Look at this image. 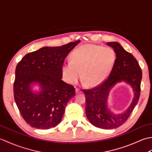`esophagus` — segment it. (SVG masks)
<instances>
[{"label":"esophagus","instance_id":"34e87169","mask_svg":"<svg viewBox=\"0 0 152 152\" xmlns=\"http://www.w3.org/2000/svg\"><path fill=\"white\" fill-rule=\"evenodd\" d=\"M82 93V90L79 89V88H76V94H78V93Z\"/></svg>","mask_w":152,"mask_h":152}]
</instances>
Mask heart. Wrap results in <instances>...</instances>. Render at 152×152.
<instances>
[{"instance_id":"b5f03b06","label":"heart","mask_w":152,"mask_h":152,"mask_svg":"<svg viewBox=\"0 0 152 152\" xmlns=\"http://www.w3.org/2000/svg\"><path fill=\"white\" fill-rule=\"evenodd\" d=\"M115 52L110 48L88 44L77 48L71 54L72 61L63 63L65 81L73 84L81 75L88 85L96 86L108 76L115 61Z\"/></svg>"}]
</instances>
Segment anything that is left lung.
<instances>
[{
    "instance_id": "obj_1",
    "label": "left lung",
    "mask_w": 152,
    "mask_h": 152,
    "mask_svg": "<svg viewBox=\"0 0 152 152\" xmlns=\"http://www.w3.org/2000/svg\"><path fill=\"white\" fill-rule=\"evenodd\" d=\"M106 44L114 49L116 56L109 76L94 88L83 89V91L86 99V116L89 122L96 127L112 129L124 124L137 105L140 97L142 72L137 60L119 43L112 42ZM121 81L131 85L134 97L130 107L124 113L115 115L107 108V99L110 89Z\"/></svg>"
}]
</instances>
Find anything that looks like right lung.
Returning a JSON list of instances; mask_svg holds the SVG:
<instances>
[{"label":"right lung","mask_w":152,"mask_h":152,"mask_svg":"<svg viewBox=\"0 0 152 152\" xmlns=\"http://www.w3.org/2000/svg\"><path fill=\"white\" fill-rule=\"evenodd\" d=\"M78 40L59 47H44L28 53L16 66L14 99L23 118L31 127L48 129L62 119L69 100L75 95L73 86L61 80L62 65ZM38 83L40 92L30 86Z\"/></svg>","instance_id":"obj_1"}]
</instances>
